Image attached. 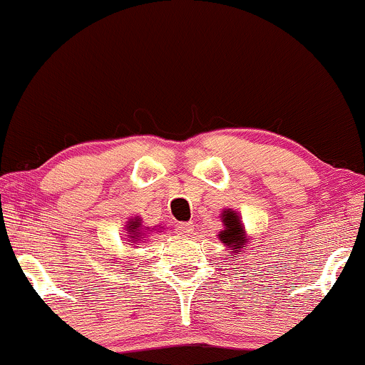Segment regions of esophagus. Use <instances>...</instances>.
<instances>
[{"instance_id":"1","label":"esophagus","mask_w":365,"mask_h":365,"mask_svg":"<svg viewBox=\"0 0 365 365\" xmlns=\"http://www.w3.org/2000/svg\"><path fill=\"white\" fill-rule=\"evenodd\" d=\"M192 232H194V223H192V221H190V223H180L177 226V233H178V235L188 237Z\"/></svg>"}]
</instances>
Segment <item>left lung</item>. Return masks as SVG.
<instances>
[{"label":"left lung","instance_id":"obj_1","mask_svg":"<svg viewBox=\"0 0 365 365\" xmlns=\"http://www.w3.org/2000/svg\"><path fill=\"white\" fill-rule=\"evenodd\" d=\"M221 223H223V230L217 233L221 244L233 254V257H237L238 252L244 254V247L249 238H247L245 226L242 223L240 215L233 209H225L221 212Z\"/></svg>","mask_w":365,"mask_h":365}]
</instances>
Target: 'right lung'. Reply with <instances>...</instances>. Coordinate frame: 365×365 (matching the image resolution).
I'll list each match as a JSON object with an SVG mask.
<instances>
[{"mask_svg": "<svg viewBox=\"0 0 365 365\" xmlns=\"http://www.w3.org/2000/svg\"><path fill=\"white\" fill-rule=\"evenodd\" d=\"M144 223H142V220L139 216L135 217H130L127 226H125V232L128 233L127 238L130 242V245H139L142 240H145V237H148V232H153V230L148 228V226H142ZM161 228V226H159ZM158 228V230H159Z\"/></svg>", "mask_w": 365, "mask_h": 365, "instance_id": "right-lung-1", "label": "right lung"}]
</instances>
